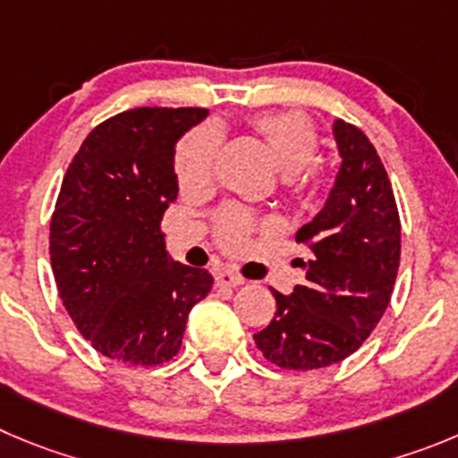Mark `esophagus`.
I'll list each match as a JSON object with an SVG mask.
<instances>
[{"mask_svg":"<svg viewBox=\"0 0 458 458\" xmlns=\"http://www.w3.org/2000/svg\"><path fill=\"white\" fill-rule=\"evenodd\" d=\"M215 284H216V287H242L243 277L234 276L233 271H225V268H224V271L216 273Z\"/></svg>","mask_w":458,"mask_h":458,"instance_id":"obj_1","label":"esophagus"}]
</instances>
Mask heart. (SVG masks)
<instances>
[{"label":"heart","instance_id":"obj_1","mask_svg":"<svg viewBox=\"0 0 458 458\" xmlns=\"http://www.w3.org/2000/svg\"><path fill=\"white\" fill-rule=\"evenodd\" d=\"M253 128L271 147L282 174L293 176L316 160L320 144L318 131L305 114L292 113V110L262 113L253 119ZM219 128L205 123L187 132L178 142L176 153H174V171H176L178 185L190 190V187L208 182L216 151H219ZM302 182H310V178H302ZM215 230L221 246L239 249L255 230V219L249 209L230 205L216 215Z\"/></svg>","mask_w":458,"mask_h":458}]
</instances>
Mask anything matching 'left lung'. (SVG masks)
<instances>
[{
	"instance_id": "left-lung-1",
	"label": "left lung",
	"mask_w": 458,
	"mask_h": 458,
	"mask_svg": "<svg viewBox=\"0 0 458 458\" xmlns=\"http://www.w3.org/2000/svg\"><path fill=\"white\" fill-rule=\"evenodd\" d=\"M341 169L326 208L302 225L305 284L276 296L273 320L253 336L271 364L314 370L361 348L386 311L400 267V215L391 181L366 132L336 119Z\"/></svg>"
}]
</instances>
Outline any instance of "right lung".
Instances as JSON below:
<instances>
[{
	"mask_svg": "<svg viewBox=\"0 0 458 458\" xmlns=\"http://www.w3.org/2000/svg\"><path fill=\"white\" fill-rule=\"evenodd\" d=\"M205 108H132L89 132L67 166L49 225L55 287L97 352L157 366L181 350L212 289L205 268L169 262L162 212L178 194L174 144Z\"/></svg>",
	"mask_w": 458,
	"mask_h": 458,
	"instance_id": "1",
	"label": "right lung"
}]
</instances>
